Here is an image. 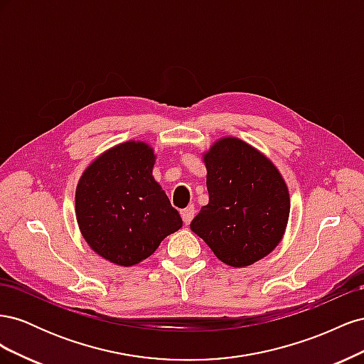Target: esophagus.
Here are the masks:
<instances>
[{
	"label": "esophagus",
	"mask_w": 364,
	"mask_h": 364,
	"mask_svg": "<svg viewBox=\"0 0 364 364\" xmlns=\"http://www.w3.org/2000/svg\"><path fill=\"white\" fill-rule=\"evenodd\" d=\"M194 214H196V211H194V206L185 208L183 211H182V220H183V223H185V225H190V223H191V220L194 218Z\"/></svg>",
	"instance_id": "1"
}]
</instances>
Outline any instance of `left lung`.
Wrapping results in <instances>:
<instances>
[{
  "instance_id": "8db88e82",
  "label": "left lung",
  "mask_w": 364,
  "mask_h": 364,
  "mask_svg": "<svg viewBox=\"0 0 364 364\" xmlns=\"http://www.w3.org/2000/svg\"><path fill=\"white\" fill-rule=\"evenodd\" d=\"M209 202L191 230L228 266L246 267L279 245L290 214L287 183L273 162L238 138L203 155Z\"/></svg>"
}]
</instances>
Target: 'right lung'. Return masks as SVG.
<instances>
[{
  "instance_id": "1",
  "label": "right lung",
  "mask_w": 364,
  "mask_h": 364,
  "mask_svg": "<svg viewBox=\"0 0 364 364\" xmlns=\"http://www.w3.org/2000/svg\"><path fill=\"white\" fill-rule=\"evenodd\" d=\"M155 151L127 141L105 151L83 171L75 190V217L90 247L117 266L149 258L182 228L179 213L153 178Z\"/></svg>"
}]
</instances>
